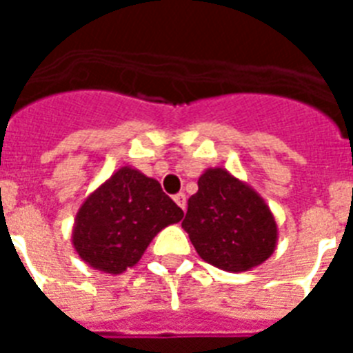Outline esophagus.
Listing matches in <instances>:
<instances>
[{"label": "esophagus", "mask_w": 353, "mask_h": 353, "mask_svg": "<svg viewBox=\"0 0 353 353\" xmlns=\"http://www.w3.org/2000/svg\"><path fill=\"white\" fill-rule=\"evenodd\" d=\"M174 201H176V203L179 205L183 210H185V207H187V196H185V194L183 192L176 194V196H174Z\"/></svg>", "instance_id": "obj_1"}]
</instances>
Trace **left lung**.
I'll return each instance as SVG.
<instances>
[{
	"label": "left lung",
	"instance_id": "1",
	"mask_svg": "<svg viewBox=\"0 0 353 353\" xmlns=\"http://www.w3.org/2000/svg\"><path fill=\"white\" fill-rule=\"evenodd\" d=\"M181 227L205 262L229 273L263 263L279 241V227L262 196L220 166L199 176Z\"/></svg>",
	"mask_w": 353,
	"mask_h": 353
}]
</instances>
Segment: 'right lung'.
Wrapping results in <instances>:
<instances>
[{"instance_id":"add662e5","label":"right lung","mask_w":353,"mask_h":353,"mask_svg":"<svg viewBox=\"0 0 353 353\" xmlns=\"http://www.w3.org/2000/svg\"><path fill=\"white\" fill-rule=\"evenodd\" d=\"M181 218L159 181L122 166L80 205L71 241L90 268L121 274L141 260L157 232Z\"/></svg>"}]
</instances>
